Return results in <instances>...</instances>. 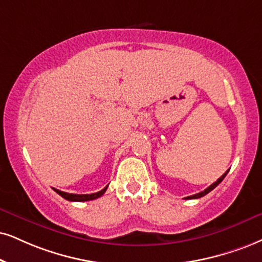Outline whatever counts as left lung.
I'll list each match as a JSON object with an SVG mask.
<instances>
[{"label": "left lung", "instance_id": "left-lung-1", "mask_svg": "<svg viewBox=\"0 0 262 262\" xmlns=\"http://www.w3.org/2000/svg\"><path fill=\"white\" fill-rule=\"evenodd\" d=\"M228 171H230V169H228L227 171H226V172L224 173V175H222V176L220 177V179H219L217 181H216V182L212 183L211 186H209L208 188L203 190V192H200V193H196V194H194V195H189V196H187V199H196V198H202V196H204L205 194H208V193H209V192H211V190L214 189L215 187H217L219 185H220V183L222 182V180H224L225 177H226V175H227V172H228Z\"/></svg>", "mask_w": 262, "mask_h": 262}]
</instances>
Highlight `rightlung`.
<instances>
[{
	"mask_svg": "<svg viewBox=\"0 0 262 262\" xmlns=\"http://www.w3.org/2000/svg\"><path fill=\"white\" fill-rule=\"evenodd\" d=\"M106 188H108V186L104 187V188H103L102 190H99V192L92 193V194H73V193L62 192V190L56 189V188H53V189L56 190V192L60 196H63V198L67 199V200H70V202H87V200H93V199L99 198V196H102L103 194H104Z\"/></svg>",
	"mask_w": 262,
	"mask_h": 262,
	"instance_id": "1",
	"label": "right lung"
}]
</instances>
